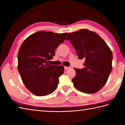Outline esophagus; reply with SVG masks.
<instances>
[{
  "label": "esophagus",
  "instance_id": "34e87169",
  "mask_svg": "<svg viewBox=\"0 0 125 125\" xmlns=\"http://www.w3.org/2000/svg\"><path fill=\"white\" fill-rule=\"evenodd\" d=\"M70 68H71L70 67H64V70H69Z\"/></svg>",
  "mask_w": 125,
  "mask_h": 125
}]
</instances>
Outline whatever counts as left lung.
Listing matches in <instances>:
<instances>
[{"label":"left lung","instance_id":"8db88e82","mask_svg":"<svg viewBox=\"0 0 125 125\" xmlns=\"http://www.w3.org/2000/svg\"><path fill=\"white\" fill-rule=\"evenodd\" d=\"M78 58L84 60L82 69L75 68L72 80L75 88L84 93H94L106 84L112 69L113 54L106 43L94 32L86 29L68 34Z\"/></svg>","mask_w":125,"mask_h":125}]
</instances>
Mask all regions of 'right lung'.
Returning a JSON list of instances; mask_svg holds the SVG:
<instances>
[{
    "mask_svg": "<svg viewBox=\"0 0 125 125\" xmlns=\"http://www.w3.org/2000/svg\"><path fill=\"white\" fill-rule=\"evenodd\" d=\"M67 33L40 31L24 41L18 53V69L26 87L36 96L49 95L58 86L64 67L48 64Z\"/></svg>",
    "mask_w": 125,
    "mask_h": 125,
    "instance_id": "obj_1",
    "label": "right lung"
}]
</instances>
